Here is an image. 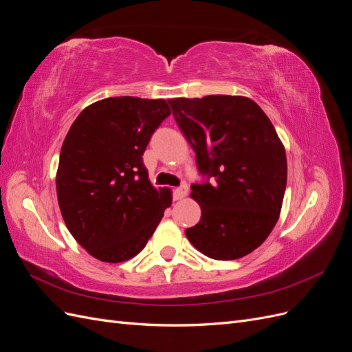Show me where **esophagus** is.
Listing matches in <instances>:
<instances>
[{
  "label": "esophagus",
  "mask_w": 352,
  "mask_h": 352,
  "mask_svg": "<svg viewBox=\"0 0 352 352\" xmlns=\"http://www.w3.org/2000/svg\"><path fill=\"white\" fill-rule=\"evenodd\" d=\"M186 195H188V186H186V185H182V186L176 188L175 192H173V198H175L176 201L185 198Z\"/></svg>",
  "instance_id": "1"
}]
</instances>
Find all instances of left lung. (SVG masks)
<instances>
[{
    "instance_id": "1",
    "label": "left lung",
    "mask_w": 352,
    "mask_h": 352,
    "mask_svg": "<svg viewBox=\"0 0 352 352\" xmlns=\"http://www.w3.org/2000/svg\"><path fill=\"white\" fill-rule=\"evenodd\" d=\"M179 129L195 151L201 175L190 198L201 220L185 230L214 260L245 257L278 223L287 179L286 153L270 119L241 95L168 100Z\"/></svg>"
}]
</instances>
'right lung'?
I'll list each match as a JSON object with an SVG mask.
<instances>
[{
	"instance_id": "add662e5",
	"label": "right lung",
	"mask_w": 352,
	"mask_h": 352,
	"mask_svg": "<svg viewBox=\"0 0 352 352\" xmlns=\"http://www.w3.org/2000/svg\"><path fill=\"white\" fill-rule=\"evenodd\" d=\"M164 100L113 97L88 105L63 142L56 176L61 216L92 257L122 263L153 236L172 190L155 189L142 162L167 116Z\"/></svg>"
}]
</instances>
